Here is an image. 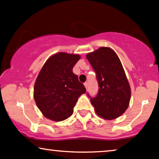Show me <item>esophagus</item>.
Returning a JSON list of instances; mask_svg holds the SVG:
<instances>
[{"instance_id":"34e87169","label":"esophagus","mask_w":159,"mask_h":159,"mask_svg":"<svg viewBox=\"0 0 159 159\" xmlns=\"http://www.w3.org/2000/svg\"><path fill=\"white\" fill-rule=\"evenodd\" d=\"M84 85H85V87L86 88V89H87V88H88V83H84Z\"/></svg>"}]
</instances>
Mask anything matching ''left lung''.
I'll use <instances>...</instances> for the list:
<instances>
[{"label": "left lung", "instance_id": "1", "mask_svg": "<svg viewBox=\"0 0 159 159\" xmlns=\"http://www.w3.org/2000/svg\"><path fill=\"white\" fill-rule=\"evenodd\" d=\"M96 73L99 90L91 102L98 116L112 120L125 112L129 103L131 90L120 59L109 48H102L87 54Z\"/></svg>", "mask_w": 159, "mask_h": 159}]
</instances>
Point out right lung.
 <instances>
[{"label": "right lung", "instance_id": "add662e5", "mask_svg": "<svg viewBox=\"0 0 159 159\" xmlns=\"http://www.w3.org/2000/svg\"><path fill=\"white\" fill-rule=\"evenodd\" d=\"M79 55L56 53L43 65L34 85V99L44 117L55 121L67 119L74 112L78 98L86 91L73 73Z\"/></svg>", "mask_w": 159, "mask_h": 159}]
</instances>
